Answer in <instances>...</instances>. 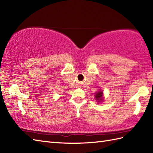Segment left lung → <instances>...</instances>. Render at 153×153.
I'll return each mask as SVG.
<instances>
[{"mask_svg":"<svg viewBox=\"0 0 153 153\" xmlns=\"http://www.w3.org/2000/svg\"><path fill=\"white\" fill-rule=\"evenodd\" d=\"M95 99L97 100V101L98 103H101V101L103 100V91H98L97 92H96L95 94Z\"/></svg>","mask_w":153,"mask_h":153,"instance_id":"obj_1","label":"left lung"}]
</instances>
